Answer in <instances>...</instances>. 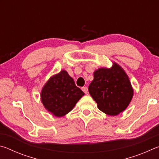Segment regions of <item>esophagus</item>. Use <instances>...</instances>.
I'll return each instance as SVG.
<instances>
[{"label": "esophagus", "instance_id": "34e87169", "mask_svg": "<svg viewBox=\"0 0 159 159\" xmlns=\"http://www.w3.org/2000/svg\"><path fill=\"white\" fill-rule=\"evenodd\" d=\"M82 90L83 91V92H84L85 94H87L88 93V88L87 87H83L82 88Z\"/></svg>", "mask_w": 159, "mask_h": 159}]
</instances>
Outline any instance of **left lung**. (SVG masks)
Wrapping results in <instances>:
<instances>
[{"label":"left lung","instance_id":"1","mask_svg":"<svg viewBox=\"0 0 159 159\" xmlns=\"http://www.w3.org/2000/svg\"><path fill=\"white\" fill-rule=\"evenodd\" d=\"M99 109L109 116L124 111L133 96V90L124 70L114 62L110 69L99 68L88 87Z\"/></svg>","mask_w":159,"mask_h":159}]
</instances>
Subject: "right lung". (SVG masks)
<instances>
[{"mask_svg": "<svg viewBox=\"0 0 159 159\" xmlns=\"http://www.w3.org/2000/svg\"><path fill=\"white\" fill-rule=\"evenodd\" d=\"M84 93L75 85L74 80L65 70L54 75L41 90V102L45 108L61 117L73 109Z\"/></svg>", "mask_w": 159, "mask_h": 159, "instance_id": "obj_1", "label": "right lung"}]
</instances>
